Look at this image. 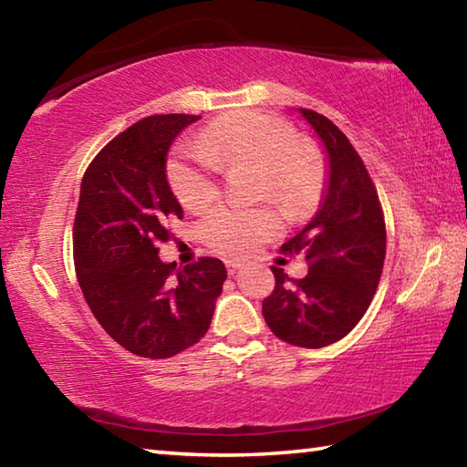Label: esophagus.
<instances>
[{
    "label": "esophagus",
    "mask_w": 467,
    "mask_h": 467,
    "mask_svg": "<svg viewBox=\"0 0 467 467\" xmlns=\"http://www.w3.org/2000/svg\"><path fill=\"white\" fill-rule=\"evenodd\" d=\"M239 267H241V264H236V262H226L228 275H234L236 272H239Z\"/></svg>",
    "instance_id": "esophagus-1"
}]
</instances>
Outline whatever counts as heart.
<instances>
[{"mask_svg": "<svg viewBox=\"0 0 467 467\" xmlns=\"http://www.w3.org/2000/svg\"><path fill=\"white\" fill-rule=\"evenodd\" d=\"M218 169H257L259 197L272 200L288 220H303L323 193V164L311 146L298 141L292 123L259 110L220 117L197 146L171 156L167 175L177 200L189 212H203L218 197ZM280 233V220L267 208L220 205L205 216L202 234L226 257H244Z\"/></svg>", "mask_w": 467, "mask_h": 467, "instance_id": "1", "label": "heart"}]
</instances>
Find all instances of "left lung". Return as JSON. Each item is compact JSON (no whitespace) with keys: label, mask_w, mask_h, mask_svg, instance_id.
I'll list each match as a JSON object with an SVG mask.
<instances>
[{"label":"left lung","mask_w":467,"mask_h":467,"mask_svg":"<svg viewBox=\"0 0 467 467\" xmlns=\"http://www.w3.org/2000/svg\"><path fill=\"white\" fill-rule=\"evenodd\" d=\"M327 154V181L317 214L282 244L303 253L309 274L292 280L272 267L275 286L264 298L267 327L284 342L323 348L350 334L375 296L385 262V220L368 171L337 125L298 109Z\"/></svg>","instance_id":"left-lung-1"}]
</instances>
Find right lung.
<instances>
[{"label":"right lung","mask_w":467,"mask_h":467,"mask_svg":"<svg viewBox=\"0 0 467 467\" xmlns=\"http://www.w3.org/2000/svg\"><path fill=\"white\" fill-rule=\"evenodd\" d=\"M197 115H152L119 133L86 169L74 220V262L86 303L125 350L169 358L210 327L226 267L220 259L175 270L158 257L183 208L167 181V154Z\"/></svg>","instance_id":"add662e5"}]
</instances>
